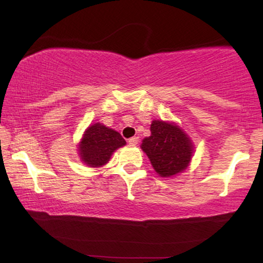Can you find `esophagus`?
<instances>
[{"label": "esophagus", "mask_w": 263, "mask_h": 263, "mask_svg": "<svg viewBox=\"0 0 263 263\" xmlns=\"http://www.w3.org/2000/svg\"><path fill=\"white\" fill-rule=\"evenodd\" d=\"M138 141H139V138H138V137H132V138H130V139L127 140V142H128V144H130L131 146L138 145Z\"/></svg>", "instance_id": "34e87169"}]
</instances>
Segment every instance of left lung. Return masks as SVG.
<instances>
[{
  "instance_id": "1",
  "label": "left lung",
  "mask_w": 263,
  "mask_h": 263,
  "mask_svg": "<svg viewBox=\"0 0 263 263\" xmlns=\"http://www.w3.org/2000/svg\"><path fill=\"white\" fill-rule=\"evenodd\" d=\"M141 149L147 155L154 171L171 177L189 166L194 145L188 135L174 123L153 121L151 136L142 140Z\"/></svg>"
}]
</instances>
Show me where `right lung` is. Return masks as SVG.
<instances>
[{"label": "right lung", "instance_id": "obj_1", "mask_svg": "<svg viewBox=\"0 0 263 263\" xmlns=\"http://www.w3.org/2000/svg\"><path fill=\"white\" fill-rule=\"evenodd\" d=\"M126 144L117 131L95 123L89 126L79 144L80 159L89 167H102L116 149Z\"/></svg>", "mask_w": 263, "mask_h": 263}]
</instances>
